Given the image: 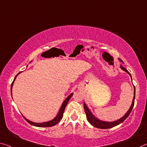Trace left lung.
I'll list each match as a JSON object with an SVG mask.
<instances>
[{"label":"left lung","mask_w":147,"mask_h":147,"mask_svg":"<svg viewBox=\"0 0 147 147\" xmlns=\"http://www.w3.org/2000/svg\"><path fill=\"white\" fill-rule=\"evenodd\" d=\"M120 61L122 62V61L121 59H120ZM120 68L122 69L123 71L126 72V73L128 74H129V76H131V74H130L129 72H128V71L126 69H125L124 67H122V65H120ZM131 80H132V78H131ZM135 95H136V88H135V86H134V98H133L132 104H131V107H130L129 109L128 110L127 113L125 114V115L123 116V117L120 118L119 120H116V121H115V122H105V121H102V120H100L99 119H97L96 117H95V116L93 115L92 112L90 111V109H88V107H87V105H86V103H84V111H85V113H86V117H87L88 121L91 124L93 125V126H94L95 127H97V128H100V129H109V128L113 127L116 126V125L121 124V123H122L125 119H126V118L128 117V116L129 115L130 113L131 112V110L133 109V107H134V106Z\"/></svg>","instance_id":"left-lung-1"}]
</instances>
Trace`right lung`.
<instances>
[{
  "label": "right lung",
  "mask_w": 147,
  "mask_h": 147,
  "mask_svg": "<svg viewBox=\"0 0 147 147\" xmlns=\"http://www.w3.org/2000/svg\"><path fill=\"white\" fill-rule=\"evenodd\" d=\"M20 73H18L17 75L16 76V77L14 78V80L11 83V89H12V86L13 84V82H14V80H16V77H17V76ZM73 94H70L68 97H67L66 99H65V101H63V103H62V105L61 107V108H60L59 111V113H58L57 115L55 116V117L53 118V120H50V121H48V122H42V123H35V122H32L31 121L29 120L28 119H27L26 118H25L24 116V118L25 119V120L27 121L28 123H29L30 124H31L32 125H34V126H36V127H51V126H53V125H55V124H57L58 122H59L60 120H61V118H63V113L65 111V107H66L67 103H68V102L69 101L70 99L71 98V97L73 96Z\"/></svg>",
  "instance_id": "add662e5"
}]
</instances>
